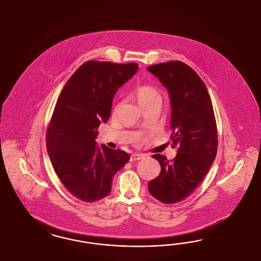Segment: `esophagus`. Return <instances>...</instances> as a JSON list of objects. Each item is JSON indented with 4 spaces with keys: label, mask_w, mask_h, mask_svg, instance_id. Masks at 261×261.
I'll use <instances>...</instances> for the list:
<instances>
[{
    "label": "esophagus",
    "mask_w": 261,
    "mask_h": 261,
    "mask_svg": "<svg viewBox=\"0 0 261 261\" xmlns=\"http://www.w3.org/2000/svg\"><path fill=\"white\" fill-rule=\"evenodd\" d=\"M145 156L143 155V154H133V155H131V157H130V161L131 162H134V161H140V160H142V159L144 158Z\"/></svg>",
    "instance_id": "obj_1"
}]
</instances>
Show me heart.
Returning <instances> with one entry per match:
<instances>
[{
    "label": "heart",
    "mask_w": 261,
    "mask_h": 261,
    "mask_svg": "<svg viewBox=\"0 0 261 261\" xmlns=\"http://www.w3.org/2000/svg\"><path fill=\"white\" fill-rule=\"evenodd\" d=\"M137 101L142 107L150 103L161 101V95L158 90L151 85H142L136 90Z\"/></svg>",
    "instance_id": "heart-1"
}]
</instances>
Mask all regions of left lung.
<instances>
[{"label":"left lung","instance_id":"left-lung-1","mask_svg":"<svg viewBox=\"0 0 261 261\" xmlns=\"http://www.w3.org/2000/svg\"><path fill=\"white\" fill-rule=\"evenodd\" d=\"M147 71L166 88L170 98L171 141L177 147L172 162L153 155L162 170L148 184L153 197L173 204L189 197L203 181L217 152L214 108L205 83L181 61L157 64Z\"/></svg>","mask_w":261,"mask_h":261}]
</instances>
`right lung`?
Returning a JSON list of instances; mask_svg holds the SVG:
<instances>
[{
  "mask_svg": "<svg viewBox=\"0 0 261 261\" xmlns=\"http://www.w3.org/2000/svg\"><path fill=\"white\" fill-rule=\"evenodd\" d=\"M139 70L136 63L88 61L64 86L47 132V150L56 174L74 197H106L115 174L130 160L126 152L95 142L97 128L110 119L119 88Z\"/></svg>",
  "mask_w": 261,
  "mask_h": 261,
  "instance_id": "right-lung-1",
  "label": "right lung"
}]
</instances>
